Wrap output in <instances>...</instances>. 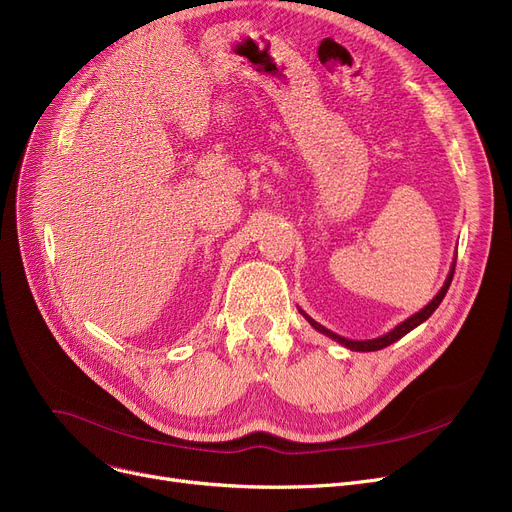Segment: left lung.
<instances>
[{"mask_svg": "<svg viewBox=\"0 0 512 512\" xmlns=\"http://www.w3.org/2000/svg\"><path fill=\"white\" fill-rule=\"evenodd\" d=\"M456 263V261H454ZM454 263H452V267H450V274H448V278H446V282H444V286L440 288V292L436 294V297L429 301L421 311H417L415 315H411L409 319H405L402 321V324H398L394 330H390L388 334H384V336H378V338H371V340H348V338H342V336H338V334H334V332H330L328 328H324L321 324H317L315 319H311L305 311H301L303 315H305V319L309 321V324L317 330V332H321V334H326V336H330L332 340H336V342H340L342 346H346V348H351V351H359V353H371V351H380V348H386V346H390L392 342H396L398 338H402L405 334H409L411 330H415L419 324H423V321L432 315L436 309H438V305L442 303V299L446 297V292H448V286H450V282H452V276H454Z\"/></svg>", "mask_w": 512, "mask_h": 512, "instance_id": "obj_1", "label": "left lung"}]
</instances>
